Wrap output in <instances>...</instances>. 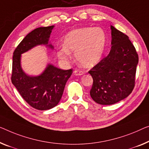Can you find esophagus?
Listing matches in <instances>:
<instances>
[{
  "label": "esophagus",
  "instance_id": "34e87169",
  "mask_svg": "<svg viewBox=\"0 0 149 149\" xmlns=\"http://www.w3.org/2000/svg\"><path fill=\"white\" fill-rule=\"evenodd\" d=\"M84 74L83 72L81 71H79V70H75L74 72V74L75 75H82Z\"/></svg>",
  "mask_w": 149,
  "mask_h": 149
}]
</instances>
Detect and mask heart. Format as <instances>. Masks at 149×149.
<instances>
[{
	"label": "heart",
	"instance_id": "b5f03b06",
	"mask_svg": "<svg viewBox=\"0 0 149 149\" xmlns=\"http://www.w3.org/2000/svg\"><path fill=\"white\" fill-rule=\"evenodd\" d=\"M106 35L100 27H83L69 32L64 44L58 46L57 56L62 61L68 63L75 52L76 60L85 68L92 67L102 57L106 45Z\"/></svg>",
	"mask_w": 149,
	"mask_h": 149
}]
</instances>
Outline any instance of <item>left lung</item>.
I'll use <instances>...</instances> for the list:
<instances>
[{"instance_id": "left-lung-1", "label": "left lung", "mask_w": 149, "mask_h": 149, "mask_svg": "<svg viewBox=\"0 0 149 149\" xmlns=\"http://www.w3.org/2000/svg\"><path fill=\"white\" fill-rule=\"evenodd\" d=\"M111 49L88 73L93 78L90 96L102 105L123 100L134 87L138 54L127 35L111 25Z\"/></svg>"}]
</instances>
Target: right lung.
<instances>
[{
    "label": "right lung",
    "mask_w": 149,
    "mask_h": 149,
    "mask_svg": "<svg viewBox=\"0 0 149 149\" xmlns=\"http://www.w3.org/2000/svg\"><path fill=\"white\" fill-rule=\"evenodd\" d=\"M54 25L37 28L24 38L13 53L11 81L23 98L31 106L39 110L51 109L60 101L72 69L63 70L48 64L39 75L31 76L22 69L21 54L37 45H45L53 49L49 37Z\"/></svg>",
    "instance_id": "1"
}]
</instances>
